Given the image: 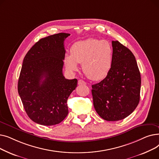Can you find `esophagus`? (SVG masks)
<instances>
[{
	"instance_id": "esophagus-1",
	"label": "esophagus",
	"mask_w": 159,
	"mask_h": 159,
	"mask_svg": "<svg viewBox=\"0 0 159 159\" xmlns=\"http://www.w3.org/2000/svg\"><path fill=\"white\" fill-rule=\"evenodd\" d=\"M86 84V83L82 80H79L78 81V84L79 85H85Z\"/></svg>"
}]
</instances>
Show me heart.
Returning <instances> with one entry per match:
<instances>
[{
    "label": "heart",
    "instance_id": "1",
    "mask_svg": "<svg viewBox=\"0 0 159 159\" xmlns=\"http://www.w3.org/2000/svg\"><path fill=\"white\" fill-rule=\"evenodd\" d=\"M113 55V48L109 42L91 38L73 44L70 55H66L64 58V64L71 72L77 71V64H82L86 76L96 81L104 79L109 73Z\"/></svg>",
    "mask_w": 159,
    "mask_h": 159
}]
</instances>
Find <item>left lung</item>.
<instances>
[{
	"mask_svg": "<svg viewBox=\"0 0 159 159\" xmlns=\"http://www.w3.org/2000/svg\"><path fill=\"white\" fill-rule=\"evenodd\" d=\"M113 62L107 76L92 85L93 106L97 113L107 121L129 116L139 104L140 73L135 57L118 40L112 41Z\"/></svg>",
	"mask_w": 159,
	"mask_h": 159,
	"instance_id": "1",
	"label": "left lung"
}]
</instances>
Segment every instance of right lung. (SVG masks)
Masks as SVG:
<instances>
[{
    "instance_id": "right-lung-1",
    "label": "right lung",
    "mask_w": 159,
    "mask_h": 159,
    "mask_svg": "<svg viewBox=\"0 0 159 159\" xmlns=\"http://www.w3.org/2000/svg\"><path fill=\"white\" fill-rule=\"evenodd\" d=\"M70 34L60 33L40 39L22 62L18 92L31 120L44 126L61 122L68 114L67 101L77 80L62 73L66 50L64 41Z\"/></svg>"
}]
</instances>
